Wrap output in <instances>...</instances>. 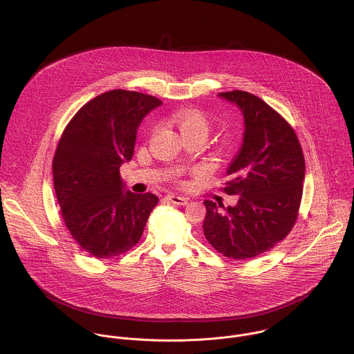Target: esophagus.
Masks as SVG:
<instances>
[{
    "instance_id": "34e87169",
    "label": "esophagus",
    "mask_w": 354,
    "mask_h": 354,
    "mask_svg": "<svg viewBox=\"0 0 354 354\" xmlns=\"http://www.w3.org/2000/svg\"><path fill=\"white\" fill-rule=\"evenodd\" d=\"M166 199L169 202L173 203V204H177V205H187L188 204L187 198H181V196H176V195H167Z\"/></svg>"
}]
</instances>
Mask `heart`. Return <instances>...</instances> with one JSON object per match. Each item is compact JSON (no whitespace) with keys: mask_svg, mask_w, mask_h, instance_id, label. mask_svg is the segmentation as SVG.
<instances>
[{"mask_svg":"<svg viewBox=\"0 0 354 354\" xmlns=\"http://www.w3.org/2000/svg\"><path fill=\"white\" fill-rule=\"evenodd\" d=\"M171 122L178 128L184 138L189 136H202L207 138L209 131L208 117L199 110L183 109L173 114Z\"/></svg>","mask_w":354,"mask_h":354,"instance_id":"b5f03b06","label":"heart"}]
</instances>
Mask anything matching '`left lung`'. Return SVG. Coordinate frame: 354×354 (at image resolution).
Wrapping results in <instances>:
<instances>
[{"mask_svg":"<svg viewBox=\"0 0 354 354\" xmlns=\"http://www.w3.org/2000/svg\"><path fill=\"white\" fill-rule=\"evenodd\" d=\"M244 115L243 146L227 169L223 191L239 196L236 205L204 201L207 241L230 259L267 252L295 226L303 196L305 160L289 122L247 91L218 94Z\"/></svg>","mask_w":354,"mask_h":354,"instance_id":"obj_1","label":"left lung"}]
</instances>
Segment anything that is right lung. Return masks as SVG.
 Here are the masks:
<instances>
[{"label":"right lung","instance_id":"add662e5","mask_svg":"<svg viewBox=\"0 0 354 354\" xmlns=\"http://www.w3.org/2000/svg\"><path fill=\"white\" fill-rule=\"evenodd\" d=\"M162 102L111 90L87 102L66 125L53 158L61 215L75 241L107 259L135 247L158 198L125 191L120 166L132 159L143 118Z\"/></svg>","mask_w":354,"mask_h":354}]
</instances>
